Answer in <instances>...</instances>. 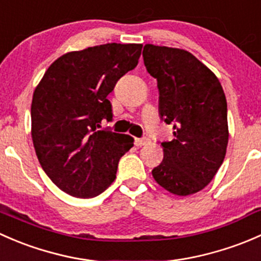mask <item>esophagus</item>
<instances>
[{"label": "esophagus", "mask_w": 261, "mask_h": 261, "mask_svg": "<svg viewBox=\"0 0 261 261\" xmlns=\"http://www.w3.org/2000/svg\"><path fill=\"white\" fill-rule=\"evenodd\" d=\"M149 138L148 137H142V138H137L136 139V144L138 147H141V146H146V144H148L149 143Z\"/></svg>", "instance_id": "34e87169"}]
</instances>
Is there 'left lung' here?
Returning a JSON list of instances; mask_svg holds the SVG:
<instances>
[{
  "mask_svg": "<svg viewBox=\"0 0 261 261\" xmlns=\"http://www.w3.org/2000/svg\"><path fill=\"white\" fill-rule=\"evenodd\" d=\"M147 71L157 79L161 119L173 124L165 157L153 168L155 182L173 195L205 189L226 154L227 104L216 75L186 50L147 44Z\"/></svg>",
  "mask_w": 261,
  "mask_h": 261,
  "instance_id": "8db88e82",
  "label": "left lung"
}]
</instances>
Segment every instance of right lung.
<instances>
[{"instance_id":"obj_1","label":"right lung","mask_w":261,"mask_h":261,"mask_svg":"<svg viewBox=\"0 0 261 261\" xmlns=\"http://www.w3.org/2000/svg\"><path fill=\"white\" fill-rule=\"evenodd\" d=\"M142 44H106L72 51L54 61L34 91L32 142L42 170L64 192L80 198L100 195L115 179L120 157L133 138L108 128L107 99L133 70Z\"/></svg>"}]
</instances>
